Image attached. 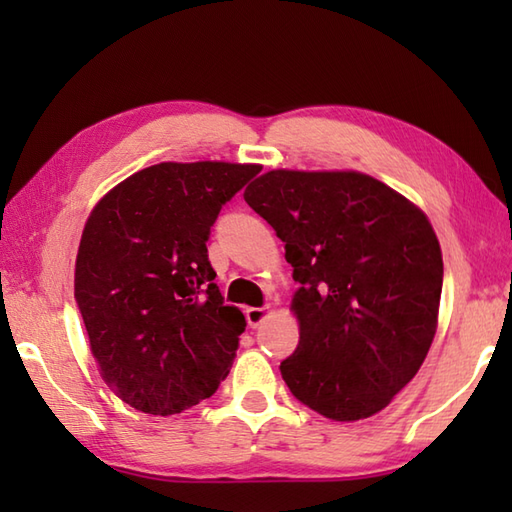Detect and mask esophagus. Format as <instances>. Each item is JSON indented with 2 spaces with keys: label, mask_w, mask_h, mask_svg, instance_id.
Returning <instances> with one entry per match:
<instances>
[{
  "label": "esophagus",
  "mask_w": 512,
  "mask_h": 512,
  "mask_svg": "<svg viewBox=\"0 0 512 512\" xmlns=\"http://www.w3.org/2000/svg\"><path fill=\"white\" fill-rule=\"evenodd\" d=\"M270 317V308H246V321L250 328H257V325H262L266 319Z\"/></svg>",
  "instance_id": "obj_1"
}]
</instances>
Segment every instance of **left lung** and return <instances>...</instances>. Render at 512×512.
Listing matches in <instances>:
<instances>
[{
    "label": "left lung",
    "mask_w": 512,
    "mask_h": 512,
    "mask_svg": "<svg viewBox=\"0 0 512 512\" xmlns=\"http://www.w3.org/2000/svg\"><path fill=\"white\" fill-rule=\"evenodd\" d=\"M244 200L286 242L299 345L281 363L295 398L354 422L418 374L438 330L442 250L420 206L361 171L273 169Z\"/></svg>",
    "instance_id": "left-lung-1"
}]
</instances>
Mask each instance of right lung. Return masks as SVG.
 I'll return each instance as SVG.
<instances>
[{
  "label": "right lung",
  "instance_id": "obj_1",
  "mask_svg": "<svg viewBox=\"0 0 512 512\" xmlns=\"http://www.w3.org/2000/svg\"><path fill=\"white\" fill-rule=\"evenodd\" d=\"M262 171L160 162L118 182L85 222L74 297L101 378L127 405L171 416L215 394L246 330L209 264L211 226Z\"/></svg>",
  "mask_w": 512,
  "mask_h": 512
}]
</instances>
